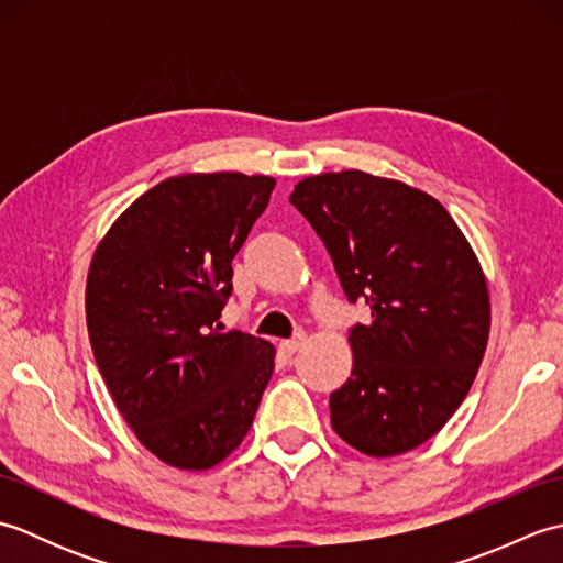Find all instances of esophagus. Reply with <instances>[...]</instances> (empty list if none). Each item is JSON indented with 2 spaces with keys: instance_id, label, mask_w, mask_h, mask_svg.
<instances>
[{
  "instance_id": "34e87169",
  "label": "esophagus",
  "mask_w": 563,
  "mask_h": 563,
  "mask_svg": "<svg viewBox=\"0 0 563 563\" xmlns=\"http://www.w3.org/2000/svg\"><path fill=\"white\" fill-rule=\"evenodd\" d=\"M302 343H305V336H302V333H297L295 339H290V341H283V343H280V349H283V353L292 355V353H297V351L302 349Z\"/></svg>"
}]
</instances>
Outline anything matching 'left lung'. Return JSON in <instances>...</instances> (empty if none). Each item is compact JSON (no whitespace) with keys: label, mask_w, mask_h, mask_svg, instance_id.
Returning a JSON list of instances; mask_svg holds the SVG:
<instances>
[{"label":"left lung","mask_w":563,"mask_h":563,"mask_svg":"<svg viewBox=\"0 0 563 563\" xmlns=\"http://www.w3.org/2000/svg\"><path fill=\"white\" fill-rule=\"evenodd\" d=\"M292 206L331 254L343 292L365 300L353 369L331 394V426L369 457L433 438L484 361L492 302L482 263L440 202L357 169L307 176Z\"/></svg>","instance_id":"8db88e82"}]
</instances>
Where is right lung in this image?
<instances>
[{
    "label": "right lung",
    "instance_id": "1",
    "mask_svg": "<svg viewBox=\"0 0 563 563\" xmlns=\"http://www.w3.org/2000/svg\"><path fill=\"white\" fill-rule=\"evenodd\" d=\"M271 176L184 174L142 194L93 251L87 329L118 411L154 457L202 472L254 423L275 349L218 324Z\"/></svg>",
    "mask_w": 563,
    "mask_h": 563
}]
</instances>
